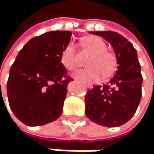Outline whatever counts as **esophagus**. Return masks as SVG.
Returning a JSON list of instances; mask_svg holds the SVG:
<instances>
[{"label":"esophagus","mask_w":154,"mask_h":154,"mask_svg":"<svg viewBox=\"0 0 154 154\" xmlns=\"http://www.w3.org/2000/svg\"><path fill=\"white\" fill-rule=\"evenodd\" d=\"M88 88H91V87H90V86H88Z\"/></svg>","instance_id":"34e87169"}]
</instances>
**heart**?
Returning a JSON list of instances; mask_svg holds the SVG:
<instances>
[{
  "label": "heart",
  "mask_w": 154,
  "mask_h": 154,
  "mask_svg": "<svg viewBox=\"0 0 154 154\" xmlns=\"http://www.w3.org/2000/svg\"><path fill=\"white\" fill-rule=\"evenodd\" d=\"M82 46L92 52V56L88 62L90 68L80 69L74 74L75 78L85 84L98 81L103 75V78L111 75L117 66V57L113 51L106 50V43L97 36H88L82 39ZM62 63L68 70H75L79 66L75 47L69 43L62 52Z\"/></svg>",
  "instance_id": "1"
}]
</instances>
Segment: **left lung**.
<instances>
[{
    "instance_id": "1",
    "label": "left lung",
    "mask_w": 154,
    "mask_h": 154,
    "mask_svg": "<svg viewBox=\"0 0 154 154\" xmlns=\"http://www.w3.org/2000/svg\"><path fill=\"white\" fill-rule=\"evenodd\" d=\"M113 46L117 70L103 86H94L85 96L88 118L98 125L116 128L129 121L141 99L142 75L137 51L122 35L114 31H93Z\"/></svg>"
}]
</instances>
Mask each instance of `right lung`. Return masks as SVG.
<instances>
[{"label": "right lung", "mask_w": 154, "mask_h": 154, "mask_svg": "<svg viewBox=\"0 0 154 154\" xmlns=\"http://www.w3.org/2000/svg\"><path fill=\"white\" fill-rule=\"evenodd\" d=\"M71 36L70 31H51L35 37L12 64L7 81L9 105L25 125L43 126L62 115L67 85L73 80L61 62L62 52Z\"/></svg>", "instance_id": "obj_1"}]
</instances>
